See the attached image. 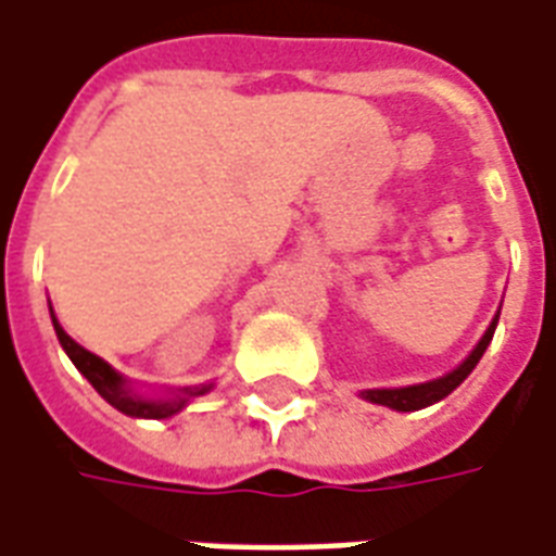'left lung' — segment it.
I'll list each match as a JSON object with an SVG mask.
<instances>
[{
    "instance_id": "1",
    "label": "left lung",
    "mask_w": 556,
    "mask_h": 556,
    "mask_svg": "<svg viewBox=\"0 0 556 556\" xmlns=\"http://www.w3.org/2000/svg\"><path fill=\"white\" fill-rule=\"evenodd\" d=\"M496 328V318L491 321V328L488 333L481 337V343L472 349V355H469L457 370H452L448 376H442V379H433V382H425V386H409V388H382V391H364V397L370 400V403H382V406H391V409H397V413H413V409H425L430 403H437V400L448 397L454 388L460 386L464 379H467L472 367L479 364V358L484 355V349L491 343V337H494Z\"/></svg>"
}]
</instances>
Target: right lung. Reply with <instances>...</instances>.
<instances>
[{"mask_svg": "<svg viewBox=\"0 0 556 556\" xmlns=\"http://www.w3.org/2000/svg\"><path fill=\"white\" fill-rule=\"evenodd\" d=\"M53 328H56V337H60L62 349L68 352V358H72V364H75L77 370L87 376L89 386L96 388V391H99V394H102L114 409L131 415V418H168V415L180 413L189 397H198V394L211 391V386H198V388H186L184 394L174 400L135 397L129 388H126V382H123V376H119L116 370H111L99 355H92V352H87L84 345H77L68 333L62 331L56 318H53Z\"/></svg>", "mask_w": 556, "mask_h": 556, "instance_id": "add662e5", "label": "right lung"}]
</instances>
